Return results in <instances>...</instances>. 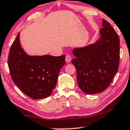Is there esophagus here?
Masks as SVG:
<instances>
[{"label":"esophagus","mask_w":130,"mask_h":130,"mask_svg":"<svg viewBox=\"0 0 130 130\" xmlns=\"http://www.w3.org/2000/svg\"><path fill=\"white\" fill-rule=\"evenodd\" d=\"M65 60L66 63H70L71 60H72V56L70 54H67L66 56Z\"/></svg>","instance_id":"esophagus-1"}]
</instances>
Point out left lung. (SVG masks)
Here are the masks:
<instances>
[{"mask_svg": "<svg viewBox=\"0 0 130 130\" xmlns=\"http://www.w3.org/2000/svg\"><path fill=\"white\" fill-rule=\"evenodd\" d=\"M100 38L94 44L75 48L72 60L77 72L78 86L85 93L93 95L106 89L118 72L120 38L107 21L103 19Z\"/></svg>", "mask_w": 130, "mask_h": 130, "instance_id": "left-lung-1", "label": "left lung"}]
</instances>
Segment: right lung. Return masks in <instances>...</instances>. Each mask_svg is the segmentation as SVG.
Returning <instances> with one entry per match:
<instances>
[{
    "instance_id": "right-lung-1",
    "label": "right lung",
    "mask_w": 130,
    "mask_h": 130,
    "mask_svg": "<svg viewBox=\"0 0 130 130\" xmlns=\"http://www.w3.org/2000/svg\"><path fill=\"white\" fill-rule=\"evenodd\" d=\"M65 55L31 56L20 45L19 33L10 47L8 66L13 82L32 99L48 97L56 86L60 69L65 64Z\"/></svg>"
}]
</instances>
